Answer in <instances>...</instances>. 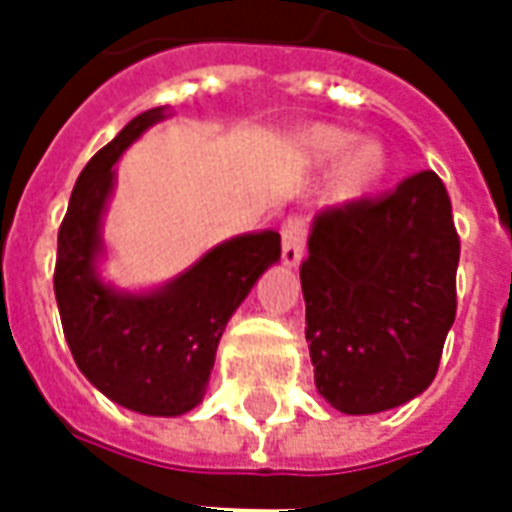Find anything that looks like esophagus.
I'll list each match as a JSON object with an SVG mask.
<instances>
[{"label": "esophagus", "instance_id": "obj_1", "mask_svg": "<svg viewBox=\"0 0 512 512\" xmlns=\"http://www.w3.org/2000/svg\"><path fill=\"white\" fill-rule=\"evenodd\" d=\"M304 241H307V219L304 216H290L282 224V263L296 268L304 257Z\"/></svg>", "mask_w": 512, "mask_h": 512}]
</instances>
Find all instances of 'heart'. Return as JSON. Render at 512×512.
I'll use <instances>...</instances> for the list:
<instances>
[{"label": "heart", "instance_id": "b5f03b06", "mask_svg": "<svg viewBox=\"0 0 512 512\" xmlns=\"http://www.w3.org/2000/svg\"><path fill=\"white\" fill-rule=\"evenodd\" d=\"M354 142L348 131L332 126H315L301 136V150L312 164H332L343 156L340 167L334 172V194L337 200H354L365 191L376 186L386 172L384 147L378 142H359L352 150L347 149ZM349 151L348 154L344 150Z\"/></svg>", "mask_w": 512, "mask_h": 512}]
</instances>
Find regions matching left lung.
Masks as SVG:
<instances>
[{"label":"left lung","mask_w":512,"mask_h":512,"mask_svg":"<svg viewBox=\"0 0 512 512\" xmlns=\"http://www.w3.org/2000/svg\"><path fill=\"white\" fill-rule=\"evenodd\" d=\"M301 263L315 386L343 414L422 395L455 321L461 238L436 172L315 216Z\"/></svg>","instance_id":"1"}]
</instances>
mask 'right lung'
I'll return each mask as SVG.
<instances>
[{"label":"right lung","mask_w":512,"mask_h":512,"mask_svg":"<svg viewBox=\"0 0 512 512\" xmlns=\"http://www.w3.org/2000/svg\"><path fill=\"white\" fill-rule=\"evenodd\" d=\"M167 106L136 115L95 153L73 186L57 235L54 296L76 367L117 406L147 417H178L208 389L230 315L260 274L279 260V233L235 235L150 293L106 285L95 271L104 252L101 219L115 189V164Z\"/></svg>","instance_id":"right-lung-1"}]
</instances>
